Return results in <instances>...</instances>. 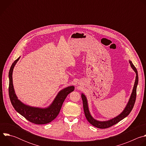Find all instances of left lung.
Returning <instances> with one entry per match:
<instances>
[{"instance_id":"1","label":"left lung","mask_w":146,"mask_h":146,"mask_svg":"<svg viewBox=\"0 0 146 146\" xmlns=\"http://www.w3.org/2000/svg\"><path fill=\"white\" fill-rule=\"evenodd\" d=\"M129 62L131 65V68L133 69V70L136 73V79H135V81L133 88L132 90V92L131 94V97L128 101V103L127 105L125 108L124 109L123 111L120 114H119L118 116H117L116 117H114V118H112L110 120L106 121H99L96 120L91 116V115L90 113L89 109H88V102H87L86 96L83 94H81V98H82V103H83V109H84V111L86 117L87 119L88 120V121L91 125H92L93 126H94L96 128H100V129H105V128L111 127V126L114 125L116 124L117 123H118V122H119L120 121L123 119L124 118L127 117L131 111H132V110L134 106L136 98V89H137V86L138 84L139 78H138V73H137L136 68L132 64V61L129 60Z\"/></svg>"}]
</instances>
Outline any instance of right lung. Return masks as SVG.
Wrapping results in <instances>:
<instances>
[{
    "instance_id": "1",
    "label": "right lung",
    "mask_w": 146,
    "mask_h": 146,
    "mask_svg": "<svg viewBox=\"0 0 146 146\" xmlns=\"http://www.w3.org/2000/svg\"><path fill=\"white\" fill-rule=\"evenodd\" d=\"M20 56L11 65L9 73V97L15 110L27 120L36 124H46L51 122L58 115L65 99L68 94L74 91V86H70L59 91L51 105L47 108H38L25 105L18 99L14 90L13 84V71Z\"/></svg>"
}]
</instances>
